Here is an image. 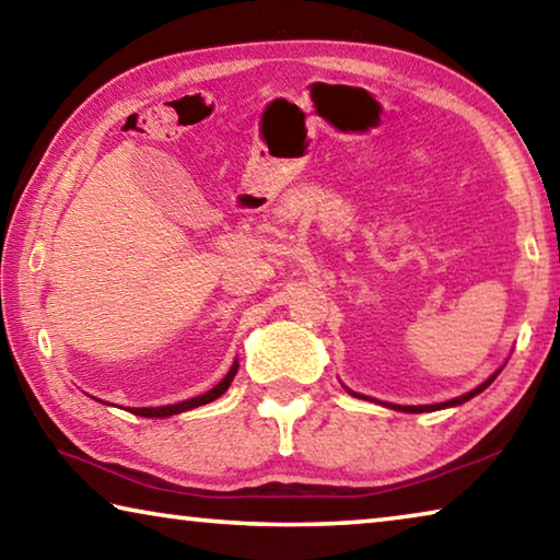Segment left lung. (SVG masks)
Listing matches in <instances>:
<instances>
[{
    "label": "left lung",
    "instance_id": "left-lung-1",
    "mask_svg": "<svg viewBox=\"0 0 560 560\" xmlns=\"http://www.w3.org/2000/svg\"><path fill=\"white\" fill-rule=\"evenodd\" d=\"M499 375V371L489 377V381H485L481 383L479 387H474L471 393H467V395H462V397H454V400H450V402H440V405H417V407H412V405H390L393 410H402V412H432V410H442V407H452V405H462V402H467L469 397H474V395H479L481 390H485V387H489L491 383H494V377Z\"/></svg>",
    "mask_w": 560,
    "mask_h": 560
}]
</instances>
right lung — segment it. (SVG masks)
Here are the masks:
<instances>
[{"label":"right lung","mask_w":560,"mask_h":560,"mask_svg":"<svg viewBox=\"0 0 560 560\" xmlns=\"http://www.w3.org/2000/svg\"><path fill=\"white\" fill-rule=\"evenodd\" d=\"M236 368H240V363H236V360H234L232 371L224 375V381H222L220 385H214L212 390H207V393H205V395H200V397H189V400H185V402L165 405V407H132L130 412H132V415H140V417H170V415H177V412L192 410V407H200V405L212 402V400H217V397H220V395H224V393H226V387L232 385L234 375H236Z\"/></svg>","instance_id":"add662e5"}]
</instances>
